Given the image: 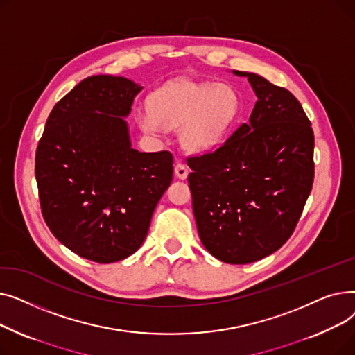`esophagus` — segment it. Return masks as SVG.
I'll list each match as a JSON object with an SVG mask.
<instances>
[{"instance_id": "esophagus-1", "label": "esophagus", "mask_w": 355, "mask_h": 355, "mask_svg": "<svg viewBox=\"0 0 355 355\" xmlns=\"http://www.w3.org/2000/svg\"><path fill=\"white\" fill-rule=\"evenodd\" d=\"M174 173H175V175L178 178L184 180V178H187V175H189V168L185 166L184 164H181V162H177L175 166H174Z\"/></svg>"}]
</instances>
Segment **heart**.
I'll return each instance as SVG.
<instances>
[{
  "instance_id": "b5f03b06",
  "label": "heart",
  "mask_w": 355,
  "mask_h": 355,
  "mask_svg": "<svg viewBox=\"0 0 355 355\" xmlns=\"http://www.w3.org/2000/svg\"><path fill=\"white\" fill-rule=\"evenodd\" d=\"M148 109L138 116L145 132L180 128L182 148L189 153H204L226 137L237 115L239 98L234 89L225 83L177 79L148 98Z\"/></svg>"
}]
</instances>
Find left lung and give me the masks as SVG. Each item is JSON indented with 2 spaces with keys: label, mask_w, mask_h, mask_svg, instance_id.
Wrapping results in <instances>:
<instances>
[{
  "label": "left lung",
  "mask_w": 355,
  "mask_h": 355,
  "mask_svg": "<svg viewBox=\"0 0 355 355\" xmlns=\"http://www.w3.org/2000/svg\"><path fill=\"white\" fill-rule=\"evenodd\" d=\"M257 102L214 151L189 157V185L201 243L230 265H246L282 248L313 182V130L292 93L254 73Z\"/></svg>",
  "instance_id": "1"
}]
</instances>
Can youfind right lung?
Returning <instances> with one entry per match:
<instances>
[{
  "label": "right lung",
  "mask_w": 355,
  "mask_h": 355,
  "mask_svg": "<svg viewBox=\"0 0 355 355\" xmlns=\"http://www.w3.org/2000/svg\"><path fill=\"white\" fill-rule=\"evenodd\" d=\"M141 86L90 76L54 105L35 151L46 225L80 257L114 263L135 253L173 180L170 151L130 146L125 116Z\"/></svg>",
  "instance_id": "obj_1"
}]
</instances>
